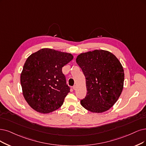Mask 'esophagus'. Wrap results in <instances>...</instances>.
<instances>
[{"label": "esophagus", "mask_w": 146, "mask_h": 146, "mask_svg": "<svg viewBox=\"0 0 146 146\" xmlns=\"http://www.w3.org/2000/svg\"><path fill=\"white\" fill-rule=\"evenodd\" d=\"M73 89L74 90H76V85H74L73 87Z\"/></svg>", "instance_id": "1"}]
</instances>
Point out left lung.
<instances>
[{
	"instance_id": "left-lung-1",
	"label": "left lung",
	"mask_w": 146,
	"mask_h": 146,
	"mask_svg": "<svg viewBox=\"0 0 146 146\" xmlns=\"http://www.w3.org/2000/svg\"><path fill=\"white\" fill-rule=\"evenodd\" d=\"M76 61L85 77L87 90L80 104L92 112L110 110L123 88L125 74L119 60L108 51L95 50L80 53Z\"/></svg>"
}]
</instances>
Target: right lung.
<instances>
[{"instance_id":"1","label":"right lung","mask_w":146,"mask_h":146,"mask_svg":"<svg viewBox=\"0 0 146 146\" xmlns=\"http://www.w3.org/2000/svg\"><path fill=\"white\" fill-rule=\"evenodd\" d=\"M73 59L71 53L44 48L26 59L20 83L24 98L32 109L47 114L62 105L70 87L62 68Z\"/></svg>"}]
</instances>
